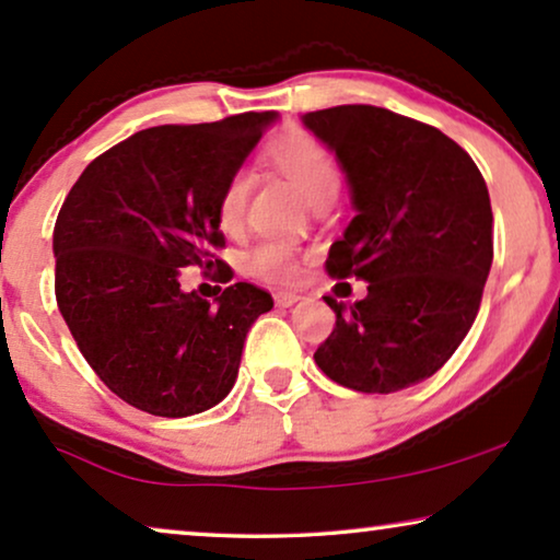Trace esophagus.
<instances>
[{
  "label": "esophagus",
  "instance_id": "34e87169",
  "mask_svg": "<svg viewBox=\"0 0 560 560\" xmlns=\"http://www.w3.org/2000/svg\"><path fill=\"white\" fill-rule=\"evenodd\" d=\"M301 301V295L293 293V290H280V293H275V305L278 308H290V305H295Z\"/></svg>",
  "mask_w": 560,
  "mask_h": 560
}]
</instances>
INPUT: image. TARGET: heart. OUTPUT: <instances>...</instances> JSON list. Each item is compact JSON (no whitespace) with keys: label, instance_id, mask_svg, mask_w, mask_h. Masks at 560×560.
<instances>
[{"label":"heart","instance_id":"1","mask_svg":"<svg viewBox=\"0 0 560 560\" xmlns=\"http://www.w3.org/2000/svg\"><path fill=\"white\" fill-rule=\"evenodd\" d=\"M272 163L288 175L290 180L301 188L311 206L326 198H334L341 186L339 167L328 155L324 144L305 135L288 137L272 148ZM252 190V173L240 167L229 175L219 196V224L224 232H236L242 226L244 213H247ZM249 270L267 280H288L295 275V257L288 244L267 242L249 255Z\"/></svg>","mask_w":560,"mask_h":560}]
</instances>
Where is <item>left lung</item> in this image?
<instances>
[{"mask_svg":"<svg viewBox=\"0 0 560 560\" xmlns=\"http://www.w3.org/2000/svg\"><path fill=\"white\" fill-rule=\"evenodd\" d=\"M339 160L357 217L331 244L334 278L370 282L336 303L316 364L366 395L412 387L469 334L492 267V203L474 160L423 121L370 104L303 114Z\"/></svg>","mask_w":560,"mask_h":560,"instance_id":"8db88e82","label":"left lung"}]
</instances>
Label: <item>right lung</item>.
<instances>
[{"label":"right lung","mask_w":560,"mask_h":560,"mask_svg":"<svg viewBox=\"0 0 560 560\" xmlns=\"http://www.w3.org/2000/svg\"><path fill=\"white\" fill-rule=\"evenodd\" d=\"M278 112L142 129L89 163L60 206L56 301L98 380L137 410L196 416L232 393L272 295L234 282L209 303L183 267H213L219 196ZM224 282L229 265L217 259Z\"/></svg>","instance_id":"add662e5"}]
</instances>
